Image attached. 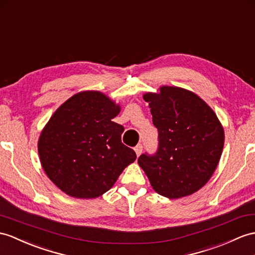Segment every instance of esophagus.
Wrapping results in <instances>:
<instances>
[{"label": "esophagus", "mask_w": 255, "mask_h": 255, "mask_svg": "<svg viewBox=\"0 0 255 255\" xmlns=\"http://www.w3.org/2000/svg\"><path fill=\"white\" fill-rule=\"evenodd\" d=\"M134 150H135V152H136V156L139 157L141 151H142V145H141V144H138L137 146H136V147L134 148Z\"/></svg>", "instance_id": "obj_1"}]
</instances>
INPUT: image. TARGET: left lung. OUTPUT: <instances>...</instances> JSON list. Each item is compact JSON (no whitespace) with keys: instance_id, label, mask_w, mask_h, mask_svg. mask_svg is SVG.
<instances>
[{"instance_id":"8db88e82","label":"left lung","mask_w":255,"mask_h":255,"mask_svg":"<svg viewBox=\"0 0 255 255\" xmlns=\"http://www.w3.org/2000/svg\"><path fill=\"white\" fill-rule=\"evenodd\" d=\"M158 128V150L142 153L138 164L159 195L178 199L199 190L214 173L224 147V128L195 93L161 86L142 96Z\"/></svg>"}]
</instances>
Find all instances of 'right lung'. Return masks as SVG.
Masks as SVG:
<instances>
[{"label":"right lung","instance_id":"add662e5","mask_svg":"<svg viewBox=\"0 0 255 255\" xmlns=\"http://www.w3.org/2000/svg\"><path fill=\"white\" fill-rule=\"evenodd\" d=\"M120 106L97 91L73 95L55 111L40 135L43 170L65 194L92 199L108 191L136 153L121 141L113 121Z\"/></svg>","mask_w":255,"mask_h":255}]
</instances>
